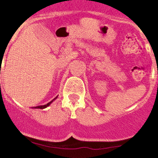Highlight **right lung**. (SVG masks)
<instances>
[{"label":"right lung","instance_id":"add662e5","mask_svg":"<svg viewBox=\"0 0 158 158\" xmlns=\"http://www.w3.org/2000/svg\"><path fill=\"white\" fill-rule=\"evenodd\" d=\"M57 97H58V96H56V98H55L54 99H52V100L51 101V102H49L48 103H47V104H46V105H44V106H37V107H35V108H37V109H44V108L48 107V106H50V104L52 103V102L53 101L55 100V99H57Z\"/></svg>","mask_w":158,"mask_h":158}]
</instances>
